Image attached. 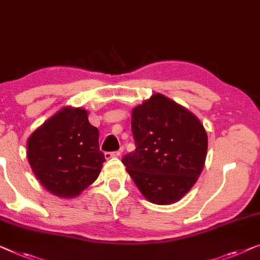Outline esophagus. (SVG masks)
I'll use <instances>...</instances> for the list:
<instances>
[{"label":"esophagus","instance_id":"esophagus-1","mask_svg":"<svg viewBox=\"0 0 260 260\" xmlns=\"http://www.w3.org/2000/svg\"><path fill=\"white\" fill-rule=\"evenodd\" d=\"M119 155H121V151H107L104 153V156L107 159H110L112 157H118Z\"/></svg>","mask_w":260,"mask_h":260}]
</instances>
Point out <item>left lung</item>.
Here are the masks:
<instances>
[{
    "mask_svg": "<svg viewBox=\"0 0 260 260\" xmlns=\"http://www.w3.org/2000/svg\"><path fill=\"white\" fill-rule=\"evenodd\" d=\"M136 150L122 163L142 194L159 205L178 202L197 182L208 152V135L185 108L156 93L133 110Z\"/></svg>",
    "mask_w": 260,
    "mask_h": 260,
    "instance_id": "1",
    "label": "left lung"
}]
</instances>
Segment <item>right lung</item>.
I'll use <instances>...</instances> for the list:
<instances>
[{"label":"right lung","instance_id":"add662e5","mask_svg":"<svg viewBox=\"0 0 260 260\" xmlns=\"http://www.w3.org/2000/svg\"><path fill=\"white\" fill-rule=\"evenodd\" d=\"M99 129L81 108H66L28 139L27 156L40 183L58 197L73 198L95 182L105 161Z\"/></svg>","mask_w":260,"mask_h":260}]
</instances>
